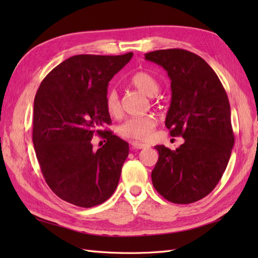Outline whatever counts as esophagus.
<instances>
[{
	"instance_id": "1",
	"label": "esophagus",
	"mask_w": 258,
	"mask_h": 258,
	"mask_svg": "<svg viewBox=\"0 0 258 258\" xmlns=\"http://www.w3.org/2000/svg\"><path fill=\"white\" fill-rule=\"evenodd\" d=\"M132 149L134 150H142V149H147L150 145L147 144H143V143H140V142H132Z\"/></svg>"
}]
</instances>
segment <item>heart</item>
I'll list each match as a JSON object with an SVG mask.
<instances>
[{
	"mask_svg": "<svg viewBox=\"0 0 258 258\" xmlns=\"http://www.w3.org/2000/svg\"><path fill=\"white\" fill-rule=\"evenodd\" d=\"M130 83L135 89L149 96L156 95L161 89L155 76L146 71H140V72L134 73L131 76ZM105 107L107 113L113 117H119L122 115V105H120L119 95L116 90L112 89L106 93ZM156 124L157 120L152 114L130 117L118 126V134L126 140L146 142L152 139Z\"/></svg>",
	"mask_w": 258,
	"mask_h": 258,
	"instance_id": "obj_1",
	"label": "heart"
}]
</instances>
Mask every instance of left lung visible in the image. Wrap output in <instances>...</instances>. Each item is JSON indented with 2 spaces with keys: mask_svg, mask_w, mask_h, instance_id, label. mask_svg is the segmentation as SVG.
Returning <instances> with one entry per match:
<instances>
[{
  "mask_svg": "<svg viewBox=\"0 0 258 258\" xmlns=\"http://www.w3.org/2000/svg\"><path fill=\"white\" fill-rule=\"evenodd\" d=\"M145 58L171 79L165 126L185 141L175 151L155 146L160 156L153 186L169 202L190 204L215 188L231 157L235 139L228 97L216 73L194 53L168 48L146 53Z\"/></svg>",
  "mask_w": 258,
  "mask_h": 258,
  "instance_id": "obj_1",
  "label": "left lung"
}]
</instances>
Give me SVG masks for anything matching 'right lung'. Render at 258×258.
<instances>
[{
	"instance_id": "add662e5",
	"label": "right lung",
	"mask_w": 258,
	"mask_h": 258,
	"mask_svg": "<svg viewBox=\"0 0 258 258\" xmlns=\"http://www.w3.org/2000/svg\"><path fill=\"white\" fill-rule=\"evenodd\" d=\"M132 56H72L36 92L32 140L37 161L50 188L71 204L100 205L117 187L128 143L102 127L112 124L105 107L108 82ZM95 134L107 140L97 151L91 145Z\"/></svg>"
}]
</instances>
